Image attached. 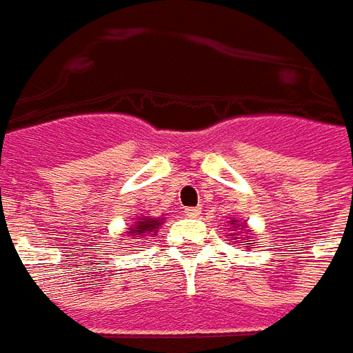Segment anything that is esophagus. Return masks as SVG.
Listing matches in <instances>:
<instances>
[{
  "label": "esophagus",
  "instance_id": "obj_1",
  "mask_svg": "<svg viewBox=\"0 0 353 353\" xmlns=\"http://www.w3.org/2000/svg\"><path fill=\"white\" fill-rule=\"evenodd\" d=\"M200 212H202L200 206H196V208H186V210H184V216H188V218H198Z\"/></svg>",
  "mask_w": 353,
  "mask_h": 353
}]
</instances>
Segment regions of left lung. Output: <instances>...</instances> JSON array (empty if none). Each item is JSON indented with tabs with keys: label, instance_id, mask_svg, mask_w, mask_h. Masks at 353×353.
<instances>
[{
	"label": "left lung",
	"instance_id": "left-lung-1",
	"mask_svg": "<svg viewBox=\"0 0 353 353\" xmlns=\"http://www.w3.org/2000/svg\"><path fill=\"white\" fill-rule=\"evenodd\" d=\"M241 243H243V245H245V248H250V245H248V243H245V241H241Z\"/></svg>",
	"mask_w": 353,
	"mask_h": 353
}]
</instances>
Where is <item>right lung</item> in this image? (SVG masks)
I'll return each instance as SVG.
<instances>
[{"mask_svg":"<svg viewBox=\"0 0 353 353\" xmlns=\"http://www.w3.org/2000/svg\"><path fill=\"white\" fill-rule=\"evenodd\" d=\"M161 224V220H155V218H143V222H137V225L128 232L129 236H145L149 232H157V228ZM155 236V234H153Z\"/></svg>","mask_w":353,"mask_h":353,"instance_id":"obj_1","label":"right lung"}]
</instances>
